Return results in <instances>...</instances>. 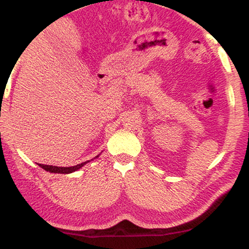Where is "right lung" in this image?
Returning <instances> with one entry per match:
<instances>
[{
	"label": "right lung",
	"instance_id": "1",
	"mask_svg": "<svg viewBox=\"0 0 249 249\" xmlns=\"http://www.w3.org/2000/svg\"><path fill=\"white\" fill-rule=\"evenodd\" d=\"M87 162H89V161H86V162H82V163H79L76 164V166H71V167H56V166H47V164H40L39 163V166L41 167V168L47 170V172L50 173H60V174H70V173H73L75 172V170L80 169L81 167L85 166Z\"/></svg>",
	"mask_w": 249,
	"mask_h": 249
}]
</instances>
